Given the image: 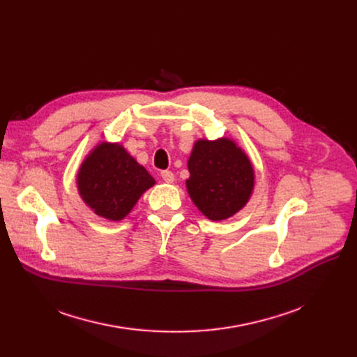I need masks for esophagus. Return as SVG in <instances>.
I'll return each mask as SVG.
<instances>
[{
	"instance_id": "34e87169",
	"label": "esophagus",
	"mask_w": 357,
	"mask_h": 357,
	"mask_svg": "<svg viewBox=\"0 0 357 357\" xmlns=\"http://www.w3.org/2000/svg\"><path fill=\"white\" fill-rule=\"evenodd\" d=\"M160 176H162V179H163L165 182H167V183H172V182L175 181V175H174V172H171V171H162V172H160Z\"/></svg>"
}]
</instances>
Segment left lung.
Masks as SVG:
<instances>
[{
  "label": "left lung",
  "mask_w": 357,
  "mask_h": 357,
  "mask_svg": "<svg viewBox=\"0 0 357 357\" xmlns=\"http://www.w3.org/2000/svg\"><path fill=\"white\" fill-rule=\"evenodd\" d=\"M188 171L186 191L208 220L233 217L253 192L252 162L231 139L197 140L188 159Z\"/></svg>",
  "instance_id": "8db88e82"
}]
</instances>
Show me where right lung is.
Returning <instances> with one entry per match:
<instances>
[{"instance_id": "right-lung-1", "label": "right lung", "mask_w": 357, "mask_h": 357, "mask_svg": "<svg viewBox=\"0 0 357 357\" xmlns=\"http://www.w3.org/2000/svg\"><path fill=\"white\" fill-rule=\"evenodd\" d=\"M77 183L81 198L93 213L120 221L152 188L155 179L121 144L101 142L82 162Z\"/></svg>"}]
</instances>
